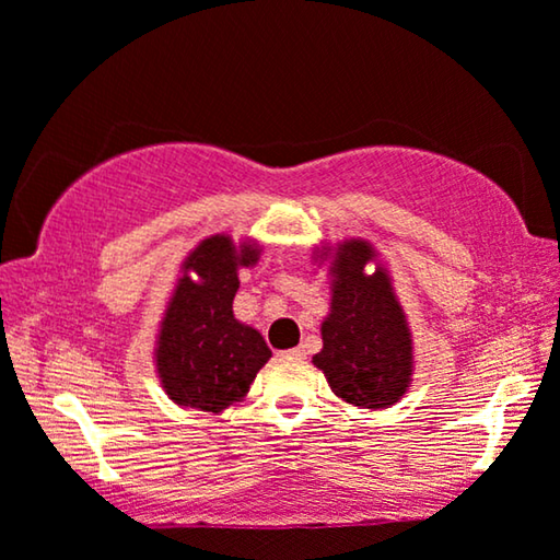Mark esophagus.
<instances>
[{
  "label": "esophagus",
  "instance_id": "obj_1",
  "mask_svg": "<svg viewBox=\"0 0 560 560\" xmlns=\"http://www.w3.org/2000/svg\"><path fill=\"white\" fill-rule=\"evenodd\" d=\"M282 359H290V362H303L305 359V349H288V351H282Z\"/></svg>",
  "mask_w": 560,
  "mask_h": 560
}]
</instances>
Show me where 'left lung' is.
<instances>
[{
    "instance_id": "1",
    "label": "left lung",
    "mask_w": 560,
    "mask_h": 560,
    "mask_svg": "<svg viewBox=\"0 0 560 560\" xmlns=\"http://www.w3.org/2000/svg\"><path fill=\"white\" fill-rule=\"evenodd\" d=\"M313 259H328L331 305L320 324L324 349L313 364L324 372L331 393L341 402L366 410H385L402 400L412 385L416 354L412 331L393 275L380 252L366 240L320 244ZM375 265L370 273L365 267Z\"/></svg>"
}]
</instances>
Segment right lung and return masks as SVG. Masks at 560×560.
Wrapping results in <instances>:
<instances>
[{
    "label": "right lung",
    "instance_id": "add662e5",
    "mask_svg": "<svg viewBox=\"0 0 560 560\" xmlns=\"http://www.w3.org/2000/svg\"><path fill=\"white\" fill-rule=\"evenodd\" d=\"M259 255L257 240L211 234L180 262L152 349L160 387L178 408L219 416L247 397L272 357L262 334L232 311L240 270L255 267Z\"/></svg>",
    "mask_w": 560,
    "mask_h": 560
}]
</instances>
